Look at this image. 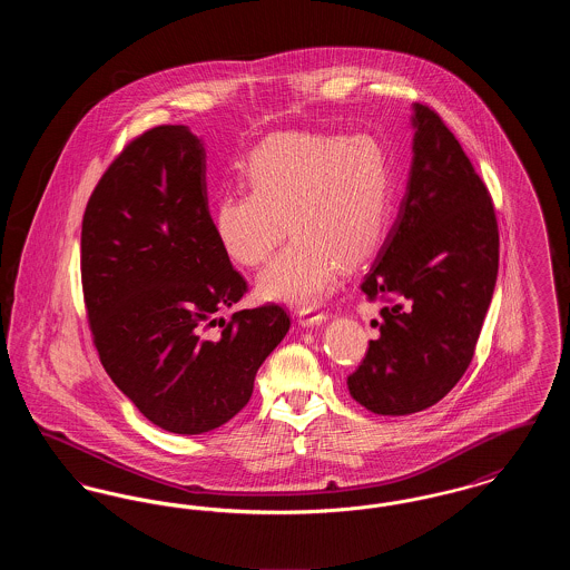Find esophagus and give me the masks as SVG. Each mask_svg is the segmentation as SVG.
Returning a JSON list of instances; mask_svg holds the SVG:
<instances>
[{"instance_id": "1", "label": "esophagus", "mask_w": 570, "mask_h": 570, "mask_svg": "<svg viewBox=\"0 0 570 570\" xmlns=\"http://www.w3.org/2000/svg\"><path fill=\"white\" fill-rule=\"evenodd\" d=\"M325 321V312H316V309H301L298 312V325L301 326L323 325Z\"/></svg>"}]
</instances>
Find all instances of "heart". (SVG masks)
<instances>
[{
    "label": "heart",
    "instance_id": "heart-1",
    "mask_svg": "<svg viewBox=\"0 0 570 570\" xmlns=\"http://www.w3.org/2000/svg\"><path fill=\"white\" fill-rule=\"evenodd\" d=\"M247 191L214 205L222 252L258 267L288 247L258 277L269 301L312 307L333 293L344 267L363 263L382 242L391 212V160L379 136L286 132L258 145L244 170Z\"/></svg>",
    "mask_w": 570,
    "mask_h": 570
}]
</instances>
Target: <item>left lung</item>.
Listing matches in <instances>:
<instances>
[{"label": "left lung", "mask_w": 570, "mask_h": 570, "mask_svg": "<svg viewBox=\"0 0 570 570\" xmlns=\"http://www.w3.org/2000/svg\"><path fill=\"white\" fill-rule=\"evenodd\" d=\"M400 214L361 291L384 301L380 335L348 376L361 406L404 416L438 404L465 374L498 277L500 239L485 184L430 107L414 105Z\"/></svg>", "instance_id": "8db88e82"}]
</instances>
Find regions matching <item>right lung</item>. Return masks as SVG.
I'll return each instance as SVG.
<instances>
[{
  "label": "right lung",
  "instance_id": "add662e5",
  "mask_svg": "<svg viewBox=\"0 0 570 570\" xmlns=\"http://www.w3.org/2000/svg\"><path fill=\"white\" fill-rule=\"evenodd\" d=\"M205 170L188 126L151 128L112 160L82 216V295L100 361L142 416L173 434L230 421L291 328L269 303L209 333L247 284L217 244Z\"/></svg>",
  "mask_w": 570,
  "mask_h": 570
}]
</instances>
